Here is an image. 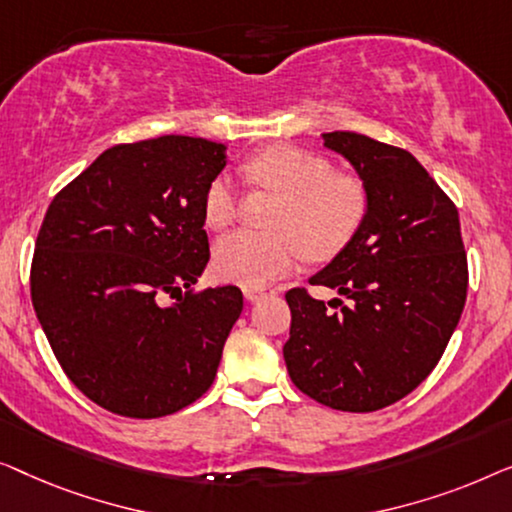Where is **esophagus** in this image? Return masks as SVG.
I'll return each mask as SVG.
<instances>
[{"label": "esophagus", "instance_id": "obj_1", "mask_svg": "<svg viewBox=\"0 0 512 512\" xmlns=\"http://www.w3.org/2000/svg\"><path fill=\"white\" fill-rule=\"evenodd\" d=\"M243 294H246L248 301H259L264 297H273L276 290L271 285H255V287H243Z\"/></svg>", "mask_w": 512, "mask_h": 512}]
</instances>
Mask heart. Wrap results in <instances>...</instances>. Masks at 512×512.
<instances>
[{
  "label": "heart",
  "instance_id": "heart-1",
  "mask_svg": "<svg viewBox=\"0 0 512 512\" xmlns=\"http://www.w3.org/2000/svg\"><path fill=\"white\" fill-rule=\"evenodd\" d=\"M253 183L278 192L283 204L271 218L276 232H234L218 241L213 266L222 280L243 287L285 276L301 257L325 262L336 257L362 229L369 194L362 181L334 174L322 155L297 146H273L246 164ZM211 229H225L239 218V190L229 176H215L201 201Z\"/></svg>",
  "mask_w": 512,
  "mask_h": 512
}]
</instances>
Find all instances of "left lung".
Masks as SVG:
<instances>
[{
  "label": "left lung",
  "instance_id": "8db88e82",
  "mask_svg": "<svg viewBox=\"0 0 512 512\" xmlns=\"http://www.w3.org/2000/svg\"><path fill=\"white\" fill-rule=\"evenodd\" d=\"M322 139L362 178L369 213L311 278L348 304H325L304 287L285 294L292 325L283 355L292 383L311 399L371 413L434 371L462 318L469 266L457 206L408 150L355 132Z\"/></svg>",
  "mask_w": 512,
  "mask_h": 512
}]
</instances>
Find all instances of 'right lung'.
Instances as JSON below:
<instances>
[{
    "mask_svg": "<svg viewBox=\"0 0 512 512\" xmlns=\"http://www.w3.org/2000/svg\"><path fill=\"white\" fill-rule=\"evenodd\" d=\"M225 150L176 134L120 143L50 201L34 311L67 378L115 415L176 413L218 373L243 294L192 285L211 257L201 201Z\"/></svg>",
    "mask_w": 512,
    "mask_h": 512,
    "instance_id": "add662e5",
    "label": "right lung"
}]
</instances>
